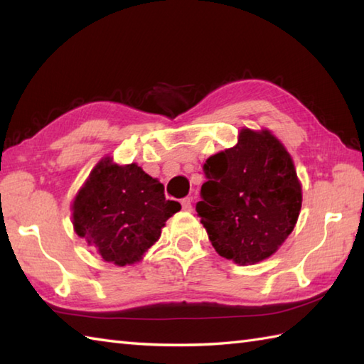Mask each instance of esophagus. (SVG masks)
Wrapping results in <instances>:
<instances>
[{
	"label": "esophagus",
	"instance_id": "esophagus-1",
	"mask_svg": "<svg viewBox=\"0 0 364 364\" xmlns=\"http://www.w3.org/2000/svg\"><path fill=\"white\" fill-rule=\"evenodd\" d=\"M181 206L184 211H192V197H186L181 200Z\"/></svg>",
	"mask_w": 364,
	"mask_h": 364
}]
</instances>
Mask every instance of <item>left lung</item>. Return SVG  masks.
Wrapping results in <instances>:
<instances>
[{"label": "left lung", "instance_id": "obj_1", "mask_svg": "<svg viewBox=\"0 0 364 364\" xmlns=\"http://www.w3.org/2000/svg\"><path fill=\"white\" fill-rule=\"evenodd\" d=\"M196 210L220 257L255 264L291 235L301 188L291 154L267 129H241L237 144L208 158Z\"/></svg>", "mask_w": 364, "mask_h": 364}]
</instances>
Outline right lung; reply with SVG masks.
Wrapping results in <instances>:
<instances>
[{
  "mask_svg": "<svg viewBox=\"0 0 364 364\" xmlns=\"http://www.w3.org/2000/svg\"><path fill=\"white\" fill-rule=\"evenodd\" d=\"M73 227L105 261L134 264L158 241L166 220L181 210L164 186L137 164L105 158L92 170L73 202Z\"/></svg>",
  "mask_w": 364,
  "mask_h": 364,
  "instance_id": "add662e5",
  "label": "right lung"
}]
</instances>
